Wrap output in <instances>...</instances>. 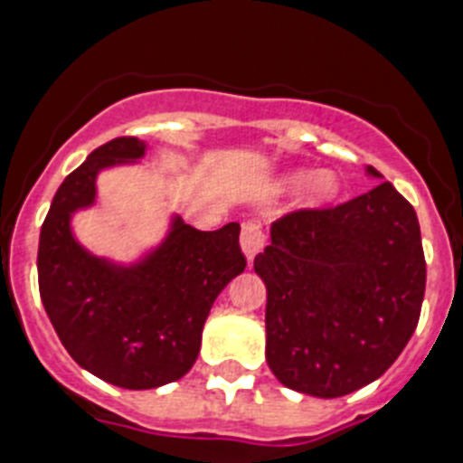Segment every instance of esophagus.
<instances>
[{"mask_svg": "<svg viewBox=\"0 0 463 463\" xmlns=\"http://www.w3.org/2000/svg\"><path fill=\"white\" fill-rule=\"evenodd\" d=\"M240 244H242V251L247 254V259L249 260L254 259V256L259 254L265 244V235H263V228H260V223H256V221H247V223H242Z\"/></svg>", "mask_w": 463, "mask_h": 463, "instance_id": "obj_1", "label": "esophagus"}]
</instances>
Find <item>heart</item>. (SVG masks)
<instances>
[{"mask_svg": "<svg viewBox=\"0 0 463 463\" xmlns=\"http://www.w3.org/2000/svg\"><path fill=\"white\" fill-rule=\"evenodd\" d=\"M337 191V182L335 176L328 175V172H321L317 175L312 182H309V203L312 204H319V203H326L335 195Z\"/></svg>", "mask_w": 463, "mask_h": 463, "instance_id": "obj_1", "label": "heart"}]
</instances>
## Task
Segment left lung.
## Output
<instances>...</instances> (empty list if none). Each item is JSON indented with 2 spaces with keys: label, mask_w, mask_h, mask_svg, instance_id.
I'll return each instance as SVG.
<instances>
[{
  "label": "left lung",
  "mask_w": 463,
  "mask_h": 463,
  "mask_svg": "<svg viewBox=\"0 0 463 463\" xmlns=\"http://www.w3.org/2000/svg\"><path fill=\"white\" fill-rule=\"evenodd\" d=\"M270 235L254 270L268 288L265 359L277 380L337 399L384 375L415 333L424 300L412 204L382 182L347 203L287 212Z\"/></svg>",
  "instance_id": "obj_1"
}]
</instances>
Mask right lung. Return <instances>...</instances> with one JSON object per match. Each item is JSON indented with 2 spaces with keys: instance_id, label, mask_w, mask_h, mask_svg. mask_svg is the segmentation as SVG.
I'll return each mask as SVG.
<instances>
[{
  "instance_id": "1",
  "label": "right lung",
  "mask_w": 463,
  "mask_h": 463,
  "mask_svg": "<svg viewBox=\"0 0 463 463\" xmlns=\"http://www.w3.org/2000/svg\"><path fill=\"white\" fill-rule=\"evenodd\" d=\"M144 156L137 137H116L88 156L55 193L39 237V293L60 343L99 380L154 389L191 371L204 319L228 281L247 268L240 223L198 231L175 221L167 242L123 270L76 242L70 214L95 198V176Z\"/></svg>"
}]
</instances>
